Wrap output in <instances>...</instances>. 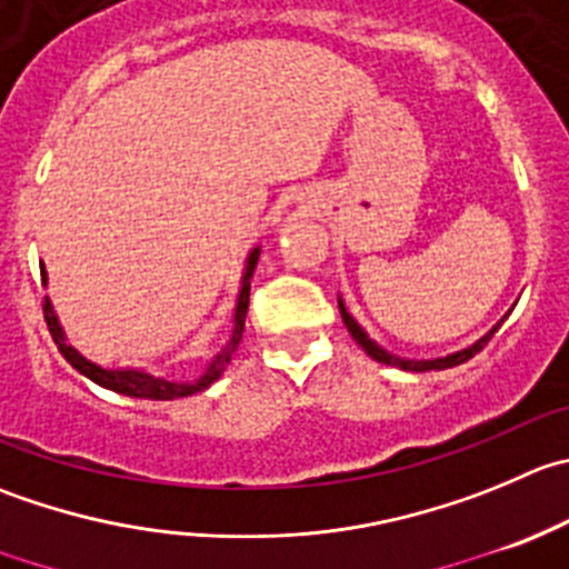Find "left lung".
<instances>
[{"mask_svg": "<svg viewBox=\"0 0 569 569\" xmlns=\"http://www.w3.org/2000/svg\"><path fill=\"white\" fill-rule=\"evenodd\" d=\"M339 311H341V319H345L347 330H350V336L358 341V347H361V350L367 352L369 358H375L378 363H386V367H400V369H406V372H431V369H448V367H459V363L470 361L476 352L483 350V345L492 339L495 330H498L500 325H503V319H506V317L500 319V322L495 325V328L489 330L487 336H481L476 345L465 347V350H459V352H450V356H442V358H400V356H395V352L383 350V347H380L375 339H369L367 330H363L361 325L352 319V313L345 308V300H341V297H339Z\"/></svg>", "mask_w": 569, "mask_h": 569, "instance_id": "obj_1", "label": "left lung"}]
</instances>
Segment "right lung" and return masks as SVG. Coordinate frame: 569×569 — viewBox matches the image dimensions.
I'll return each instance as SVG.
<instances>
[{"label": "right lung", "instance_id": "obj_1", "mask_svg": "<svg viewBox=\"0 0 569 569\" xmlns=\"http://www.w3.org/2000/svg\"><path fill=\"white\" fill-rule=\"evenodd\" d=\"M258 256H261V247H252L250 256H247L244 274H241L239 300H236L233 333H230L228 345H224L222 350L211 358V361H208L206 372L194 380H172V378H163V375L147 372V369H132V367L110 369V367H102V363L88 361V358L82 356L77 347H71L69 341H66V333H63V328H60V319H58V313H54L52 300H49V297L43 300L47 302V306H43V319H47L49 333H52L60 356H63L66 361L77 369V372L86 375L88 380H93V383L102 386V389L119 391V395H127V397H138V400H178V397L197 395V391L208 389L213 380H219V375L224 372V367H228L230 358H233L236 347H239L241 333H244V317H247V306H250V280H252V272H256ZM41 280H43V286H47V269H41Z\"/></svg>", "mask_w": 569, "mask_h": 569}]
</instances>
